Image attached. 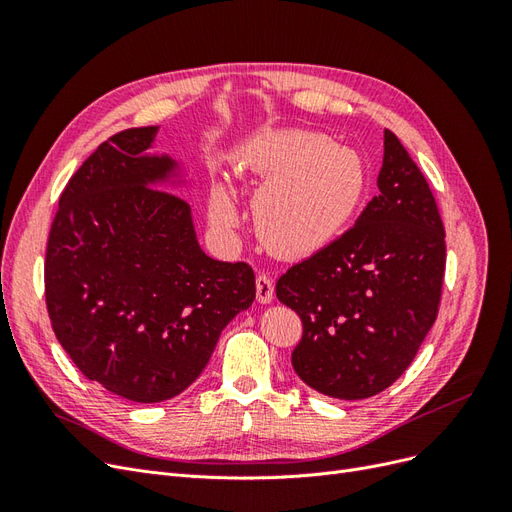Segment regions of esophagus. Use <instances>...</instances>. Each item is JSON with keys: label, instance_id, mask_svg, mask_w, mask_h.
I'll return each instance as SVG.
<instances>
[{"label": "esophagus", "instance_id": "esophagus-1", "mask_svg": "<svg viewBox=\"0 0 512 512\" xmlns=\"http://www.w3.org/2000/svg\"><path fill=\"white\" fill-rule=\"evenodd\" d=\"M273 297H275V288H273V280L269 275H265V273H260L258 277H256V299L260 301V303H271L273 301Z\"/></svg>", "mask_w": 512, "mask_h": 512}]
</instances>
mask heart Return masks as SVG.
I'll return each instance as SVG.
<instances>
[{"mask_svg":"<svg viewBox=\"0 0 512 512\" xmlns=\"http://www.w3.org/2000/svg\"><path fill=\"white\" fill-rule=\"evenodd\" d=\"M239 164L265 185L254 198L260 239L284 256L320 252L348 228L363 203L367 173L359 153L331 138L284 130L258 136ZM211 218L235 226L237 211L222 188L211 194Z\"/></svg>","mask_w":512,"mask_h":512,"instance_id":"b5f03b06","label":"heart"}]
</instances>
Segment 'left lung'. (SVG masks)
Segmentation results:
<instances>
[{"label":"left lung","mask_w":512,"mask_h":512,"mask_svg":"<svg viewBox=\"0 0 512 512\" xmlns=\"http://www.w3.org/2000/svg\"><path fill=\"white\" fill-rule=\"evenodd\" d=\"M378 190L342 237L290 267L275 294L299 314L292 367L335 399L382 393L404 374L438 316L446 243L429 185L384 130Z\"/></svg>","instance_id":"obj_1"}]
</instances>
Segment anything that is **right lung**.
Segmentation results:
<instances>
[{
    "label": "right lung",
    "mask_w": 512,
    "mask_h": 512,
    "mask_svg": "<svg viewBox=\"0 0 512 512\" xmlns=\"http://www.w3.org/2000/svg\"><path fill=\"white\" fill-rule=\"evenodd\" d=\"M158 130L117 132L83 162L61 192L44 260L57 342L85 378L138 404L188 389L256 299L252 267L209 258L190 205L158 190L179 166L147 153Z\"/></svg>",
    "instance_id": "1"
}]
</instances>
